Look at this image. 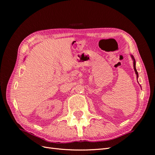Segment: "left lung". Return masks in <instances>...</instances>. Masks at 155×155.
Masks as SVG:
<instances>
[{
	"instance_id": "1",
	"label": "left lung",
	"mask_w": 155,
	"mask_h": 155,
	"mask_svg": "<svg viewBox=\"0 0 155 155\" xmlns=\"http://www.w3.org/2000/svg\"><path fill=\"white\" fill-rule=\"evenodd\" d=\"M130 57H131V58H132V59H133V67H134V71H135L136 74H137V80H138V72H137V68H136V61H135L134 58V56H133V55H130Z\"/></svg>"
}]
</instances>
